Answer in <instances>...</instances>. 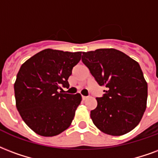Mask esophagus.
<instances>
[{
  "label": "esophagus",
  "mask_w": 158,
  "mask_h": 158,
  "mask_svg": "<svg viewBox=\"0 0 158 158\" xmlns=\"http://www.w3.org/2000/svg\"><path fill=\"white\" fill-rule=\"evenodd\" d=\"M87 98H88V97H87V96H84V95H82V99H83V100H86Z\"/></svg>",
  "instance_id": "obj_1"
}]
</instances>
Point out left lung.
<instances>
[{"mask_svg": "<svg viewBox=\"0 0 158 158\" xmlns=\"http://www.w3.org/2000/svg\"><path fill=\"white\" fill-rule=\"evenodd\" d=\"M82 62L106 90L90 111L95 127L106 134L121 135L135 128L147 108L148 84L140 65L124 52L100 48L83 52Z\"/></svg>", "mask_w": 158, "mask_h": 158, "instance_id": "8db88e82", "label": "left lung"}]
</instances>
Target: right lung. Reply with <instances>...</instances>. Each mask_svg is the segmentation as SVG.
I'll list each match as a JSON object with an SVG mask.
<instances>
[{"label":"right lung","mask_w":158,"mask_h":158,"mask_svg":"<svg viewBox=\"0 0 158 158\" xmlns=\"http://www.w3.org/2000/svg\"><path fill=\"white\" fill-rule=\"evenodd\" d=\"M81 52L44 49L21 66L14 85L17 109L27 126L43 136L68 129L81 102L79 94L64 93Z\"/></svg>","instance_id":"obj_1"}]
</instances>
